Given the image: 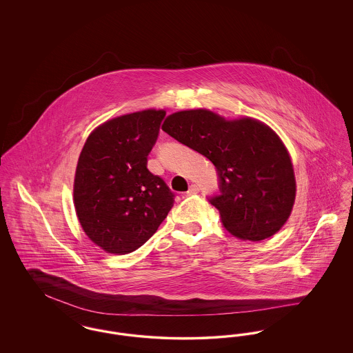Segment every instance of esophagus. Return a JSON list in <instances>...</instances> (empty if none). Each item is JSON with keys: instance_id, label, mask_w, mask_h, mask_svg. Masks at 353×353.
Here are the masks:
<instances>
[{"instance_id": "esophagus-1", "label": "esophagus", "mask_w": 353, "mask_h": 353, "mask_svg": "<svg viewBox=\"0 0 353 353\" xmlns=\"http://www.w3.org/2000/svg\"><path fill=\"white\" fill-rule=\"evenodd\" d=\"M199 192H200V188L196 184H192L189 186V189H188L186 193H188L189 196H192V194H197Z\"/></svg>"}]
</instances>
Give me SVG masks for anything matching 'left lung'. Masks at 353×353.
Returning a JSON list of instances; mask_svg holds the SVG:
<instances>
[{
	"instance_id": "8db88e82",
	"label": "left lung",
	"mask_w": 353,
	"mask_h": 353,
	"mask_svg": "<svg viewBox=\"0 0 353 353\" xmlns=\"http://www.w3.org/2000/svg\"><path fill=\"white\" fill-rule=\"evenodd\" d=\"M163 131L201 153L217 168V208L223 228L239 239L263 241L290 219L296 181L282 139L258 119H226L206 110L167 117Z\"/></svg>"
}]
</instances>
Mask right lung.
Here are the masks:
<instances>
[{"label":"right lung","instance_id":"obj_1","mask_svg":"<svg viewBox=\"0 0 353 353\" xmlns=\"http://www.w3.org/2000/svg\"><path fill=\"white\" fill-rule=\"evenodd\" d=\"M164 110L110 119L88 134L74 177V206L85 235L101 250L123 255L156 233L173 193L147 168Z\"/></svg>","mask_w":353,"mask_h":353}]
</instances>
